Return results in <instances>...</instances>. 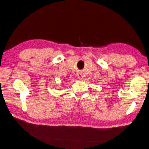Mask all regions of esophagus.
<instances>
[{
    "label": "esophagus",
    "mask_w": 149,
    "mask_h": 149,
    "mask_svg": "<svg viewBox=\"0 0 149 149\" xmlns=\"http://www.w3.org/2000/svg\"><path fill=\"white\" fill-rule=\"evenodd\" d=\"M77 78L79 79V80H81V79H82V78H83V75L82 74L79 73L77 74Z\"/></svg>",
    "instance_id": "1"
}]
</instances>
